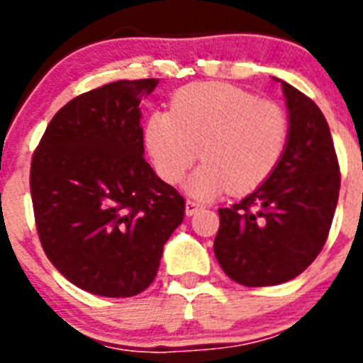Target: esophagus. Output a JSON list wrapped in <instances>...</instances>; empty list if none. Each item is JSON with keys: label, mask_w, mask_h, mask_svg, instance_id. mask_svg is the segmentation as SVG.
<instances>
[{"label": "esophagus", "mask_w": 363, "mask_h": 363, "mask_svg": "<svg viewBox=\"0 0 363 363\" xmlns=\"http://www.w3.org/2000/svg\"><path fill=\"white\" fill-rule=\"evenodd\" d=\"M200 209H201V205L198 203V201H194V200H187V201H185V214H187V216H192V214H196Z\"/></svg>", "instance_id": "esophagus-1"}]
</instances>
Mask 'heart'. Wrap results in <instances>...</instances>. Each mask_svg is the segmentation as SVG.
Wrapping results in <instances>:
<instances>
[{"label": "heart", "mask_w": 363, "mask_h": 363, "mask_svg": "<svg viewBox=\"0 0 363 363\" xmlns=\"http://www.w3.org/2000/svg\"><path fill=\"white\" fill-rule=\"evenodd\" d=\"M289 142V120L274 101L220 82L179 89L171 111L150 114L145 145L160 178L182 182L198 158L203 165L187 189L211 200L227 191L247 194L267 182Z\"/></svg>", "instance_id": "heart-1"}]
</instances>
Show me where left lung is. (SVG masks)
Here are the masks:
<instances>
[{
	"label": "left lung",
	"mask_w": 363,
	"mask_h": 363,
	"mask_svg": "<svg viewBox=\"0 0 363 363\" xmlns=\"http://www.w3.org/2000/svg\"><path fill=\"white\" fill-rule=\"evenodd\" d=\"M280 82V79H278ZM289 142L262 187L218 209V264L230 280L267 287L296 278L320 255L340 192V167L325 116L303 92L281 82Z\"/></svg>",
	"instance_id": "obj_1"
}]
</instances>
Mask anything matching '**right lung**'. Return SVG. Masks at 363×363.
Here are the masks:
<instances>
[{"mask_svg":"<svg viewBox=\"0 0 363 363\" xmlns=\"http://www.w3.org/2000/svg\"><path fill=\"white\" fill-rule=\"evenodd\" d=\"M158 79H120L56 112L30 165L45 255L86 293L129 298L154 281L185 200L143 158L142 98Z\"/></svg>","mask_w":363,"mask_h":363,"instance_id":"add662e5","label":"right lung"}]
</instances>
